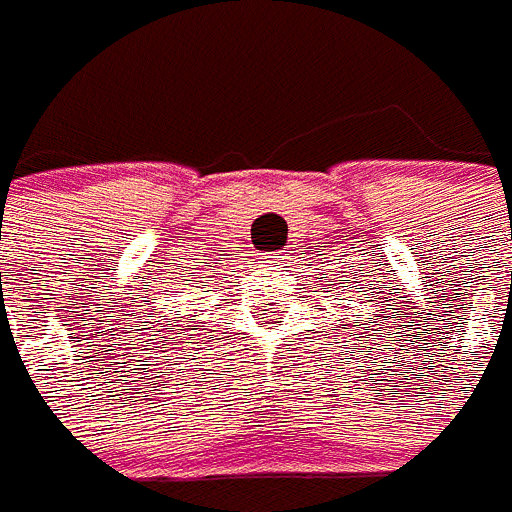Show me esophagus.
Instances as JSON below:
<instances>
[{"label": "esophagus", "instance_id": "1", "mask_svg": "<svg viewBox=\"0 0 512 512\" xmlns=\"http://www.w3.org/2000/svg\"><path fill=\"white\" fill-rule=\"evenodd\" d=\"M265 263L273 265V268H283V265L289 263V255H286V252H278V255H268V257H265Z\"/></svg>", "mask_w": 512, "mask_h": 512}]
</instances>
